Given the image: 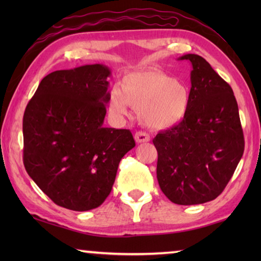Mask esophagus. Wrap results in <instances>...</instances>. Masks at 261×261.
Returning <instances> with one entry per match:
<instances>
[{"label":"esophagus","instance_id":"obj_1","mask_svg":"<svg viewBox=\"0 0 261 261\" xmlns=\"http://www.w3.org/2000/svg\"><path fill=\"white\" fill-rule=\"evenodd\" d=\"M135 140L138 144L139 143H147V141L151 140V137H149V135L146 134V132L138 131V132H136V135H135Z\"/></svg>","mask_w":261,"mask_h":261}]
</instances>
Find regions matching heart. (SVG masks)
<instances>
[{"label":"heart","mask_w":261,"mask_h":261,"mask_svg":"<svg viewBox=\"0 0 261 261\" xmlns=\"http://www.w3.org/2000/svg\"><path fill=\"white\" fill-rule=\"evenodd\" d=\"M190 105L188 88L168 74L143 70L126 73L109 91L108 107L115 117L138 109L140 122L154 130L168 129L183 120Z\"/></svg>","instance_id":"1"}]
</instances>
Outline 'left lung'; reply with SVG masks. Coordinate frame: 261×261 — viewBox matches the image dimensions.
<instances>
[{
	"mask_svg": "<svg viewBox=\"0 0 261 261\" xmlns=\"http://www.w3.org/2000/svg\"><path fill=\"white\" fill-rule=\"evenodd\" d=\"M192 65L190 105L183 121L153 139L156 177L177 205L214 200L230 180L244 152L237 101L229 84L201 56L185 54Z\"/></svg>",
	"mask_w": 261,
	"mask_h": 261,
	"instance_id": "1",
	"label": "left lung"
}]
</instances>
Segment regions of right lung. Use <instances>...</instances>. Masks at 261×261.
<instances>
[{"label": "right lung", "mask_w": 261, "mask_h": 261, "mask_svg": "<svg viewBox=\"0 0 261 261\" xmlns=\"http://www.w3.org/2000/svg\"><path fill=\"white\" fill-rule=\"evenodd\" d=\"M110 74L99 63L57 70L26 106L25 169L64 208L85 212L102 204L121 159L136 146L130 130L103 126Z\"/></svg>", "instance_id": "1"}]
</instances>
